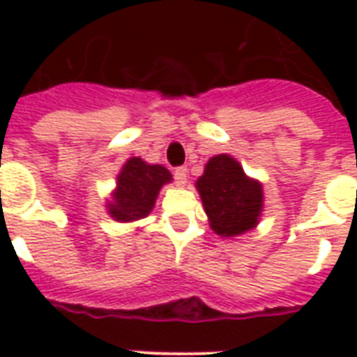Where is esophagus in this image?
Wrapping results in <instances>:
<instances>
[{
  "label": "esophagus",
  "instance_id": "esophagus-1",
  "mask_svg": "<svg viewBox=\"0 0 357 357\" xmlns=\"http://www.w3.org/2000/svg\"><path fill=\"white\" fill-rule=\"evenodd\" d=\"M174 178L178 181V185H185L187 183V178H189V174H187V168L179 167L174 170Z\"/></svg>",
  "mask_w": 357,
  "mask_h": 357
}]
</instances>
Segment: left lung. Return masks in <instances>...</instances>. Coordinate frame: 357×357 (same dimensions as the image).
Listing matches in <instances>:
<instances>
[{
  "instance_id": "1",
  "label": "left lung",
  "mask_w": 357,
  "mask_h": 357,
  "mask_svg": "<svg viewBox=\"0 0 357 357\" xmlns=\"http://www.w3.org/2000/svg\"><path fill=\"white\" fill-rule=\"evenodd\" d=\"M195 185L209 228L217 235L238 237L259 224L265 206L263 185L246 176L235 157L228 153L211 157Z\"/></svg>"
}]
</instances>
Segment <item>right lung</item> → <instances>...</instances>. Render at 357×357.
I'll return each instance as SVG.
<instances>
[{"instance_id": "obj_1", "label": "right lung", "mask_w": 357, "mask_h": 357, "mask_svg": "<svg viewBox=\"0 0 357 357\" xmlns=\"http://www.w3.org/2000/svg\"><path fill=\"white\" fill-rule=\"evenodd\" d=\"M170 181L172 174L161 165L129 157L116 176V187L105 202V211L116 222H137L150 215L159 190Z\"/></svg>"}]
</instances>
